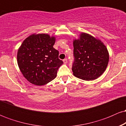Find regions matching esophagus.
I'll return each instance as SVG.
<instances>
[{"label": "esophagus", "mask_w": 126, "mask_h": 126, "mask_svg": "<svg viewBox=\"0 0 126 126\" xmlns=\"http://www.w3.org/2000/svg\"><path fill=\"white\" fill-rule=\"evenodd\" d=\"M63 63H64V64H66V63H67V59H64V60H63Z\"/></svg>", "instance_id": "1"}]
</instances>
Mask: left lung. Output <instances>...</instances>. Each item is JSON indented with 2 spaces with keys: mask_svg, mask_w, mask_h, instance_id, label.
I'll return each mask as SVG.
<instances>
[{
  "mask_svg": "<svg viewBox=\"0 0 126 126\" xmlns=\"http://www.w3.org/2000/svg\"><path fill=\"white\" fill-rule=\"evenodd\" d=\"M75 61L72 66L75 77L94 80L103 74L109 62V53L103 42L85 32L73 41Z\"/></svg>",
  "mask_w": 126,
  "mask_h": 126,
  "instance_id": "8db88e82",
  "label": "left lung"
}]
</instances>
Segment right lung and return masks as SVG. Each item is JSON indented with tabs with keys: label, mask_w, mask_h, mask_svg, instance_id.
<instances>
[{
	"label": "right lung",
	"mask_w": 126,
	"mask_h": 126,
	"mask_svg": "<svg viewBox=\"0 0 126 126\" xmlns=\"http://www.w3.org/2000/svg\"><path fill=\"white\" fill-rule=\"evenodd\" d=\"M56 37L47 34H32L24 40L17 53L22 74L32 84L45 85L56 78L63 62L53 46Z\"/></svg>",
	"instance_id": "1"
}]
</instances>
